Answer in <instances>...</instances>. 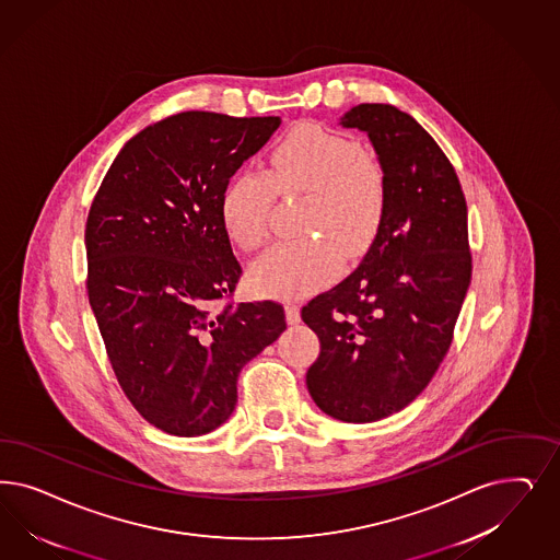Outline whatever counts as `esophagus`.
I'll use <instances>...</instances> for the list:
<instances>
[{"label":"esophagus","instance_id":"34e87169","mask_svg":"<svg viewBox=\"0 0 560 560\" xmlns=\"http://www.w3.org/2000/svg\"><path fill=\"white\" fill-rule=\"evenodd\" d=\"M284 311H287V322L290 325H296L301 322V311H299V305H294V303H287L284 305Z\"/></svg>","mask_w":560,"mask_h":560}]
</instances>
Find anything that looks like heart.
<instances>
[{
	"mask_svg": "<svg viewBox=\"0 0 560 560\" xmlns=\"http://www.w3.org/2000/svg\"><path fill=\"white\" fill-rule=\"evenodd\" d=\"M273 191L308 196L299 243L278 245L252 268L253 287L294 299L325 287L340 268V252L357 257L369 249L385 217V175L380 161L348 136L327 127H294L271 150L268 171L245 168L222 191L220 217L245 252L270 235Z\"/></svg>",
	"mask_w": 560,
	"mask_h": 560,
	"instance_id": "heart-1",
	"label": "heart"
}]
</instances>
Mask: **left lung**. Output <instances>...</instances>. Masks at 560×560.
<instances>
[{"label": "left lung", "mask_w": 560, "mask_h": 560, "mask_svg": "<svg viewBox=\"0 0 560 560\" xmlns=\"http://www.w3.org/2000/svg\"><path fill=\"white\" fill-rule=\"evenodd\" d=\"M340 126L377 152L385 217L359 268L301 311L322 342L307 389L331 418L375 422L415 401L452 346L471 280L468 206L450 159L408 113L362 103Z\"/></svg>", "instance_id": "8db88e82"}]
</instances>
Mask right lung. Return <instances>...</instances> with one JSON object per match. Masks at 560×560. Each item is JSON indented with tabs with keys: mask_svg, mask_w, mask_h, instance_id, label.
<instances>
[{
	"mask_svg": "<svg viewBox=\"0 0 560 560\" xmlns=\"http://www.w3.org/2000/svg\"><path fill=\"white\" fill-rule=\"evenodd\" d=\"M280 117L185 110L127 142L86 220L89 301L133 408L177 436L212 433L241 369L287 329L273 301L220 305L241 278L220 199Z\"/></svg>",
	"mask_w": 560,
	"mask_h": 560,
	"instance_id": "1",
	"label": "right lung"
}]
</instances>
